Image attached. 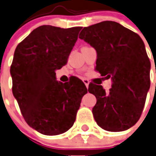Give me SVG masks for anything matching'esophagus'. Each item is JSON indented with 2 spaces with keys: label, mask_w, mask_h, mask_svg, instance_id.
I'll list each match as a JSON object with an SVG mask.
<instances>
[{
  "label": "esophagus",
  "mask_w": 156,
  "mask_h": 156,
  "mask_svg": "<svg viewBox=\"0 0 156 156\" xmlns=\"http://www.w3.org/2000/svg\"><path fill=\"white\" fill-rule=\"evenodd\" d=\"M83 82H84V84L86 85V87L88 88V87H89V83H90L89 80H88V79H87V78H85V79H83Z\"/></svg>",
  "instance_id": "obj_1"
}]
</instances>
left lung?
I'll list each match as a JSON object with an SVG mask.
<instances>
[{
	"mask_svg": "<svg viewBox=\"0 0 156 156\" xmlns=\"http://www.w3.org/2000/svg\"><path fill=\"white\" fill-rule=\"evenodd\" d=\"M79 38L97 51L95 69L112 78L108 92L90 84L88 91L97 98L92 109L100 127L108 131H126L140 119L150 88V60L142 38L115 21L85 27Z\"/></svg>",
	"mask_w": 156,
	"mask_h": 156,
	"instance_id": "1",
	"label": "left lung"
}]
</instances>
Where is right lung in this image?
Segmentation results:
<instances>
[{"label":"right lung","mask_w":156,"mask_h":156,"mask_svg":"<svg viewBox=\"0 0 156 156\" xmlns=\"http://www.w3.org/2000/svg\"><path fill=\"white\" fill-rule=\"evenodd\" d=\"M82 28L41 25L15 49L10 67L12 94L25 122L43 135L68 131L87 93L79 78L63 84L55 77V70L66 64Z\"/></svg>","instance_id":"add662e5"}]
</instances>
